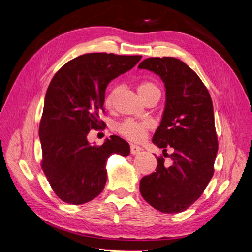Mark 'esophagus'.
<instances>
[{
	"label": "esophagus",
	"mask_w": 252,
	"mask_h": 252,
	"mask_svg": "<svg viewBox=\"0 0 252 252\" xmlns=\"http://www.w3.org/2000/svg\"><path fill=\"white\" fill-rule=\"evenodd\" d=\"M141 150H142V148L140 146H138V145H134V144L130 145V154L131 155H138Z\"/></svg>",
	"instance_id": "34e87169"
}]
</instances>
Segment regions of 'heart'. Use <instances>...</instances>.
Segmentation results:
<instances>
[{"label": "heart", "instance_id": "1", "mask_svg": "<svg viewBox=\"0 0 252 252\" xmlns=\"http://www.w3.org/2000/svg\"><path fill=\"white\" fill-rule=\"evenodd\" d=\"M138 89H139L140 94L143 97H146L148 94L155 93V91H159V89L158 88L156 84L149 81L142 82L139 85ZM119 91H120L119 86H113L109 89L105 97V105L107 106V107H111L113 105ZM152 126H154V122H152L150 119H145L141 121L133 120V119H126L124 121L120 122V123L117 125V131L128 140L140 142L145 138V136H146L147 131L150 128H152Z\"/></svg>", "mask_w": 252, "mask_h": 252}]
</instances>
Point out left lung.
Returning <instances> with one entry per match:
<instances>
[{
	"label": "left lung",
	"instance_id": "obj_1",
	"mask_svg": "<svg viewBox=\"0 0 252 252\" xmlns=\"http://www.w3.org/2000/svg\"><path fill=\"white\" fill-rule=\"evenodd\" d=\"M139 68L165 83L166 106L152 142L172 158L166 166L163 156L158 157L156 172L142 178L140 191L158 211L182 212L202 195L215 172L219 143L211 97L199 75L179 59L148 58ZM167 148H173L171 155Z\"/></svg>",
	"mask_w": 252,
	"mask_h": 252
}]
</instances>
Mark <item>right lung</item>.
<instances>
[{"label":"right lung","instance_id":"add662e5","mask_svg":"<svg viewBox=\"0 0 252 252\" xmlns=\"http://www.w3.org/2000/svg\"><path fill=\"white\" fill-rule=\"evenodd\" d=\"M141 56L94 52L67 62L53 75L40 122L42 169L55 193L65 203L85 204L100 194L107 181L106 163L128 156L129 144L118 135L97 146L87 141L101 129L108 83L138 64Z\"/></svg>","mask_w":252,"mask_h":252}]
</instances>
